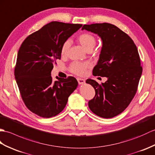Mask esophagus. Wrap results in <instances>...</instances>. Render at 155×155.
Here are the masks:
<instances>
[{
  "label": "esophagus",
  "instance_id": "obj_1",
  "mask_svg": "<svg viewBox=\"0 0 155 155\" xmlns=\"http://www.w3.org/2000/svg\"><path fill=\"white\" fill-rule=\"evenodd\" d=\"M77 80H78V84H80V85L84 84L85 83V80H84V79L78 78H77Z\"/></svg>",
  "mask_w": 155,
  "mask_h": 155
}]
</instances>
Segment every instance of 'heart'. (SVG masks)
Instances as JSON below:
<instances>
[{"label": "heart", "mask_w": 155, "mask_h": 155, "mask_svg": "<svg viewBox=\"0 0 155 155\" xmlns=\"http://www.w3.org/2000/svg\"><path fill=\"white\" fill-rule=\"evenodd\" d=\"M78 41L81 45L84 47V48L88 50H91L96 44V39L94 36L89 33L81 34L78 37ZM70 46V41L66 40L63 43L61 47L60 53L62 56H66L68 54L69 48ZM91 67V64L89 61H74L72 63L69 70L74 74L78 75H82L85 74L87 69Z\"/></svg>", "instance_id": "1"}]
</instances>
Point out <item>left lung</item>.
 <instances>
[{
  "mask_svg": "<svg viewBox=\"0 0 155 155\" xmlns=\"http://www.w3.org/2000/svg\"><path fill=\"white\" fill-rule=\"evenodd\" d=\"M84 29L97 34L103 42L93 75L107 78L101 84L91 79L86 80L95 91L88 106L97 116L112 118L128 107L137 91L143 71L138 50L133 40L111 24L85 25Z\"/></svg>",
  "mask_w": 155,
  "mask_h": 155,
  "instance_id": "8db88e82",
  "label": "left lung"
}]
</instances>
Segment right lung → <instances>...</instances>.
Listing matches in <instances>:
<instances>
[{"label": "right lung", "instance_id": "right-lung-1", "mask_svg": "<svg viewBox=\"0 0 155 155\" xmlns=\"http://www.w3.org/2000/svg\"><path fill=\"white\" fill-rule=\"evenodd\" d=\"M81 26L51 22L31 34L20 46L15 76L24 103L36 115L50 118L59 114L76 89L75 78L53 81L51 71L56 60H60L61 45Z\"/></svg>", "mask_w": 155, "mask_h": 155}]
</instances>
